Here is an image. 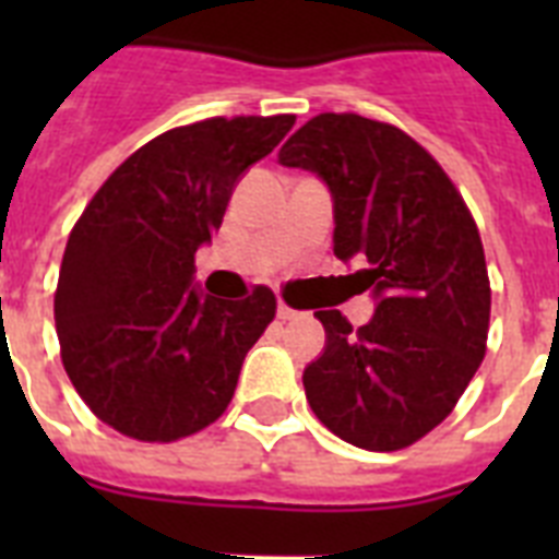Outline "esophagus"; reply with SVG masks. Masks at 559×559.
Wrapping results in <instances>:
<instances>
[{"label": "esophagus", "instance_id": "34e87169", "mask_svg": "<svg viewBox=\"0 0 559 559\" xmlns=\"http://www.w3.org/2000/svg\"><path fill=\"white\" fill-rule=\"evenodd\" d=\"M298 310L296 307H289V305H284V301H278V319L281 322H293V319H298Z\"/></svg>", "mask_w": 559, "mask_h": 559}]
</instances>
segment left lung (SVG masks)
Instances as JSON below:
<instances>
[{
  "mask_svg": "<svg viewBox=\"0 0 559 559\" xmlns=\"http://www.w3.org/2000/svg\"><path fill=\"white\" fill-rule=\"evenodd\" d=\"M333 200V254L366 270L373 316L359 331L316 310L324 350L305 368L316 417L359 450H403L450 415L485 359L490 281L461 193L403 130L322 112L278 151Z\"/></svg>",
  "mask_w": 559,
  "mask_h": 559,
  "instance_id": "8db88e82",
  "label": "left lung"
}]
</instances>
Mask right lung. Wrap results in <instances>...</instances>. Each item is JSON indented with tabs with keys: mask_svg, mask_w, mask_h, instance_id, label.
<instances>
[{
	"mask_svg": "<svg viewBox=\"0 0 559 559\" xmlns=\"http://www.w3.org/2000/svg\"><path fill=\"white\" fill-rule=\"evenodd\" d=\"M296 116L205 118L156 135L92 197L66 243L55 293L60 357L83 403L135 441L214 424L246 354L275 319L272 289L209 296L193 254L231 191Z\"/></svg>",
	"mask_w": 559,
	"mask_h": 559,
	"instance_id": "right-lung-1",
	"label": "right lung"
}]
</instances>
